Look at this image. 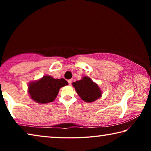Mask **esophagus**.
<instances>
[{"mask_svg": "<svg viewBox=\"0 0 151 151\" xmlns=\"http://www.w3.org/2000/svg\"><path fill=\"white\" fill-rule=\"evenodd\" d=\"M72 79H70V80H68V84H69V85H71V83H72Z\"/></svg>", "mask_w": 151, "mask_h": 151, "instance_id": "esophagus-1", "label": "esophagus"}]
</instances>
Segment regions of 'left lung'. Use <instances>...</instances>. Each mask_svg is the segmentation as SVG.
<instances>
[{
    "label": "left lung",
    "instance_id": "left-lung-1",
    "mask_svg": "<svg viewBox=\"0 0 151 151\" xmlns=\"http://www.w3.org/2000/svg\"><path fill=\"white\" fill-rule=\"evenodd\" d=\"M73 86L81 99L86 103H93L103 94L99 85L88 76H85L81 80L74 82Z\"/></svg>",
    "mask_w": 151,
    "mask_h": 151
}]
</instances>
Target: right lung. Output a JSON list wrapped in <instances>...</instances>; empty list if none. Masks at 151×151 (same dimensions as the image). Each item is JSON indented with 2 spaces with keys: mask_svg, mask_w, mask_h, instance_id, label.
Returning <instances> with one entry per match:
<instances>
[{
  "mask_svg": "<svg viewBox=\"0 0 151 151\" xmlns=\"http://www.w3.org/2000/svg\"><path fill=\"white\" fill-rule=\"evenodd\" d=\"M68 85V82L64 78H54L50 75H45L39 80L30 82L28 93L36 103L47 104L54 101L60 88Z\"/></svg>",
  "mask_w": 151,
  "mask_h": 151,
  "instance_id": "add662e5",
  "label": "right lung"
}]
</instances>
